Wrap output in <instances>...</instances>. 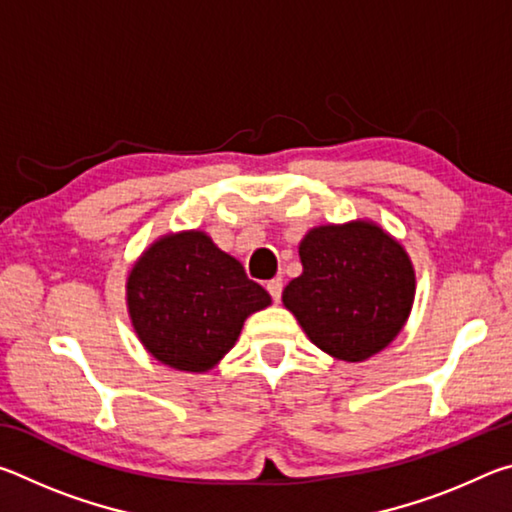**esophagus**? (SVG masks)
<instances>
[{"mask_svg":"<svg viewBox=\"0 0 512 512\" xmlns=\"http://www.w3.org/2000/svg\"><path fill=\"white\" fill-rule=\"evenodd\" d=\"M266 291L271 293V298L277 302L282 296V277H273V280L266 282Z\"/></svg>","mask_w":512,"mask_h":512,"instance_id":"obj_1","label":"esophagus"}]
</instances>
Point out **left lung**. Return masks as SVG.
Listing matches in <instances>:
<instances>
[{
  "instance_id": "1",
  "label": "left lung",
  "mask_w": 512,
  "mask_h": 512,
  "mask_svg": "<svg viewBox=\"0 0 512 512\" xmlns=\"http://www.w3.org/2000/svg\"><path fill=\"white\" fill-rule=\"evenodd\" d=\"M302 275L282 302L309 341L341 361H366L391 343L415 298V271L400 241L372 221L318 225L300 241Z\"/></svg>"
}]
</instances>
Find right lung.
<instances>
[{
	"label": "right lung",
	"instance_id": "obj_1",
	"mask_svg": "<svg viewBox=\"0 0 512 512\" xmlns=\"http://www.w3.org/2000/svg\"><path fill=\"white\" fill-rule=\"evenodd\" d=\"M137 339L164 366L207 372L239 339L244 320L271 305L235 257L201 230L164 235L128 273Z\"/></svg>",
	"mask_w": 512,
	"mask_h": 512
}]
</instances>
